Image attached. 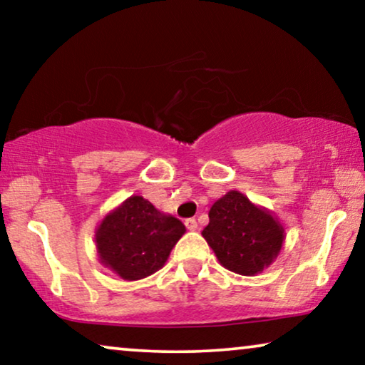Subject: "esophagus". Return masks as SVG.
<instances>
[{
  "mask_svg": "<svg viewBox=\"0 0 365 365\" xmlns=\"http://www.w3.org/2000/svg\"><path fill=\"white\" fill-rule=\"evenodd\" d=\"M184 224H186V227L189 229V231H196V229H197V221H196V219H186V222H184Z\"/></svg>",
  "mask_w": 365,
  "mask_h": 365,
  "instance_id": "esophagus-1",
  "label": "esophagus"
}]
</instances>
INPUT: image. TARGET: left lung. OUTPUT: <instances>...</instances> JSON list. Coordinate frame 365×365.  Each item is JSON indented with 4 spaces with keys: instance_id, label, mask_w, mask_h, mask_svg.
Returning <instances> with one entry per match:
<instances>
[{
    "instance_id": "1",
    "label": "left lung",
    "mask_w": 365,
    "mask_h": 365,
    "mask_svg": "<svg viewBox=\"0 0 365 365\" xmlns=\"http://www.w3.org/2000/svg\"><path fill=\"white\" fill-rule=\"evenodd\" d=\"M202 237L222 267L241 276H256L281 254L286 229L272 211L232 189L209 209Z\"/></svg>"
}]
</instances>
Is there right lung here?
I'll return each mask as SVG.
<instances>
[{"instance_id":"right-lung-1","label":"right lung","mask_w":365,"mask_h":365,"mask_svg":"<svg viewBox=\"0 0 365 365\" xmlns=\"http://www.w3.org/2000/svg\"><path fill=\"white\" fill-rule=\"evenodd\" d=\"M184 232L179 219L158 211L143 196H131L103 217L94 242L104 267L124 281H139L166 264Z\"/></svg>"}]
</instances>
